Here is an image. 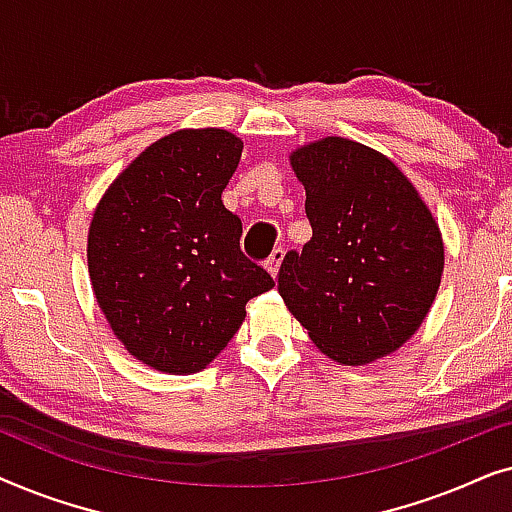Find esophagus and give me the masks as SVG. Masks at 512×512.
<instances>
[{
  "mask_svg": "<svg viewBox=\"0 0 512 512\" xmlns=\"http://www.w3.org/2000/svg\"><path fill=\"white\" fill-rule=\"evenodd\" d=\"M282 261H284V249H282V247L272 251L268 261H265V268H268V272H270L272 277L279 275V265H282Z\"/></svg>",
  "mask_w": 512,
  "mask_h": 512,
  "instance_id": "1",
  "label": "esophagus"
}]
</instances>
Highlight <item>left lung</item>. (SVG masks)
Wrapping results in <instances>:
<instances>
[{"instance_id":"1","label":"left lung","mask_w":512,"mask_h":512,"mask_svg":"<svg viewBox=\"0 0 512 512\" xmlns=\"http://www.w3.org/2000/svg\"><path fill=\"white\" fill-rule=\"evenodd\" d=\"M312 240L289 251L277 289L321 354L366 366L403 347L445 268L431 209L394 160L347 137L291 151Z\"/></svg>"}]
</instances>
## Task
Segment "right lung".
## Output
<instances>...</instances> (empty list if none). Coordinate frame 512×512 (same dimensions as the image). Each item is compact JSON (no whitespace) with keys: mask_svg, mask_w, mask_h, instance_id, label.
Returning a JSON list of instances; mask_svg holds the SVG:
<instances>
[{"mask_svg":"<svg viewBox=\"0 0 512 512\" xmlns=\"http://www.w3.org/2000/svg\"><path fill=\"white\" fill-rule=\"evenodd\" d=\"M242 139L184 128L139 153L97 202L88 275L123 347L170 375L207 368L275 282L240 249L242 221L221 193Z\"/></svg>","mask_w":512,"mask_h":512,"instance_id":"1","label":"right lung"}]
</instances>
